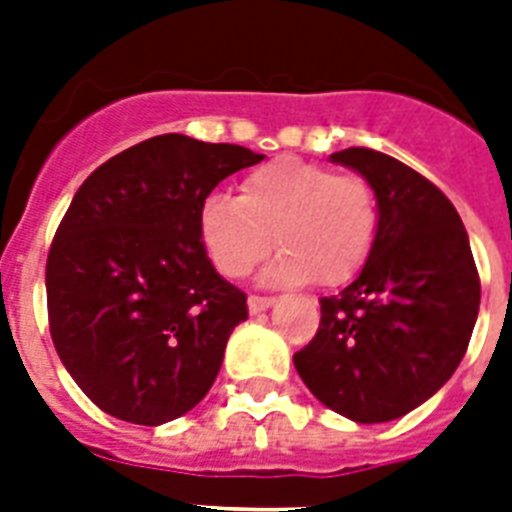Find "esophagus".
Here are the masks:
<instances>
[{
    "mask_svg": "<svg viewBox=\"0 0 512 512\" xmlns=\"http://www.w3.org/2000/svg\"><path fill=\"white\" fill-rule=\"evenodd\" d=\"M276 303V297H260V295H252L247 300V305H249V313H263V311H268V308H271V305Z\"/></svg>",
    "mask_w": 512,
    "mask_h": 512,
    "instance_id": "obj_1",
    "label": "esophagus"
}]
</instances>
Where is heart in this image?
<instances>
[{
	"instance_id": "b5f03b06",
	"label": "heart",
	"mask_w": 512,
	"mask_h": 512,
	"mask_svg": "<svg viewBox=\"0 0 512 512\" xmlns=\"http://www.w3.org/2000/svg\"><path fill=\"white\" fill-rule=\"evenodd\" d=\"M196 225L201 247L228 279H244L276 241L281 252L263 271L265 284L316 279L335 287L353 279L372 255L380 201L356 172L284 156L249 172L239 199L209 193Z\"/></svg>"
}]
</instances>
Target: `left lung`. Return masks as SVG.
I'll use <instances>...</instances> for the list:
<instances>
[{
    "label": "left lung",
    "instance_id": "left-lung-1",
    "mask_svg": "<svg viewBox=\"0 0 512 512\" xmlns=\"http://www.w3.org/2000/svg\"><path fill=\"white\" fill-rule=\"evenodd\" d=\"M372 183L380 231L361 273L321 297L319 332L295 353L313 396L353 422H388L460 366L481 305L468 233L428 177L372 148L329 156Z\"/></svg>",
    "mask_w": 512,
    "mask_h": 512
}]
</instances>
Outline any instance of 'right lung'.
<instances>
[{"instance_id": "right-lung-1", "label": "right lung", "mask_w": 512, "mask_h": 512, "mask_svg": "<svg viewBox=\"0 0 512 512\" xmlns=\"http://www.w3.org/2000/svg\"><path fill=\"white\" fill-rule=\"evenodd\" d=\"M263 159L170 132L79 185L47 255V316L68 374L116 420L162 425L212 388L247 295L209 263L196 220L220 180Z\"/></svg>"}]
</instances>
